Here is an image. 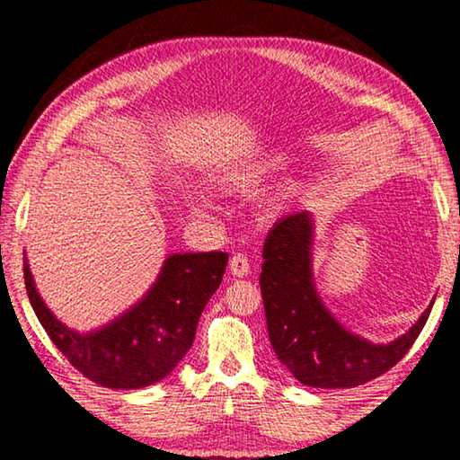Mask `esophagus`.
Listing matches in <instances>:
<instances>
[{
	"mask_svg": "<svg viewBox=\"0 0 460 460\" xmlns=\"http://www.w3.org/2000/svg\"><path fill=\"white\" fill-rule=\"evenodd\" d=\"M229 270H231V274L235 276V278H243V276L249 274V270H252V266H249V260L245 258L243 253H237V255H233V258H231Z\"/></svg>",
	"mask_w": 460,
	"mask_h": 460,
	"instance_id": "esophagus-1",
	"label": "esophagus"
}]
</instances>
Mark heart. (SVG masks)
<instances>
[{
	"label": "heart",
	"instance_id": "obj_1",
	"mask_svg": "<svg viewBox=\"0 0 460 460\" xmlns=\"http://www.w3.org/2000/svg\"><path fill=\"white\" fill-rule=\"evenodd\" d=\"M288 166H290V158H288V155L274 154L263 160L253 162V164L231 170V172L225 176L223 184L227 186L231 192L237 194L255 192L261 189L263 184H268L270 181H274L276 176L282 174Z\"/></svg>",
	"mask_w": 460,
	"mask_h": 460
}]
</instances>
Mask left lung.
<instances>
[{
	"label": "left lung",
	"mask_w": 460,
	"mask_h": 460,
	"mask_svg": "<svg viewBox=\"0 0 460 460\" xmlns=\"http://www.w3.org/2000/svg\"><path fill=\"white\" fill-rule=\"evenodd\" d=\"M314 223L308 211L279 219L263 243L260 276L270 342L278 359L308 387H355L379 377L414 345L430 316L387 345L347 331L323 305L313 278Z\"/></svg>",
	"instance_id": "left-lung-1"
}]
</instances>
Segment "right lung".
Returning a JSON list of instances; mask_svg holds the SVG:
<instances>
[{
    "mask_svg": "<svg viewBox=\"0 0 460 460\" xmlns=\"http://www.w3.org/2000/svg\"><path fill=\"white\" fill-rule=\"evenodd\" d=\"M225 252L174 253L137 305L105 326L76 332L62 324L38 294L28 261L26 292L38 321L68 363L111 389H139L164 379L192 347L200 313L219 288Z\"/></svg>",
    "mask_w": 460,
    "mask_h": 460,
    "instance_id": "1",
    "label": "right lung"
}]
</instances>
